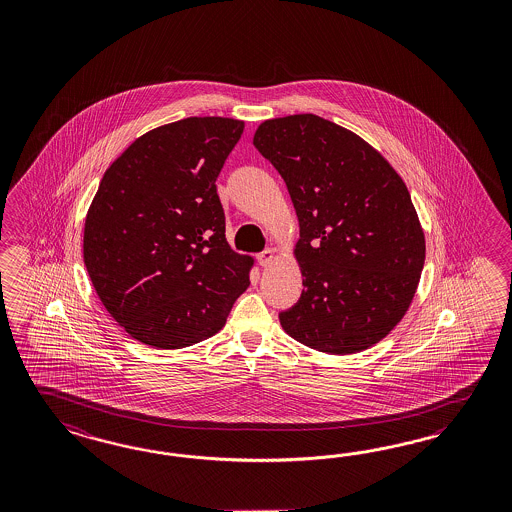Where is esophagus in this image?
Returning <instances> with one entry per match:
<instances>
[{
	"instance_id": "obj_1",
	"label": "esophagus",
	"mask_w": 512,
	"mask_h": 512,
	"mask_svg": "<svg viewBox=\"0 0 512 512\" xmlns=\"http://www.w3.org/2000/svg\"><path fill=\"white\" fill-rule=\"evenodd\" d=\"M258 260H260V265L263 267H267V265H271V263L277 260V250L275 249H267L263 250L262 254L258 256Z\"/></svg>"
}]
</instances>
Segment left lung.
Returning <instances> with one entry per match:
<instances>
[{
	"label": "left lung",
	"instance_id": "obj_1",
	"mask_svg": "<svg viewBox=\"0 0 512 512\" xmlns=\"http://www.w3.org/2000/svg\"><path fill=\"white\" fill-rule=\"evenodd\" d=\"M252 144L299 220L305 288L280 312L282 329L331 355L368 350L406 316L421 280L426 243L406 183L361 136L314 114L265 119Z\"/></svg>",
	"mask_w": 512,
	"mask_h": 512
}]
</instances>
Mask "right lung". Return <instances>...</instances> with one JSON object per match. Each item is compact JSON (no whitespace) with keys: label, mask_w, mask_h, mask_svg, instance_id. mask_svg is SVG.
Masks as SVG:
<instances>
[{"label":"right lung","mask_w":512,"mask_h":512,"mask_svg":"<svg viewBox=\"0 0 512 512\" xmlns=\"http://www.w3.org/2000/svg\"><path fill=\"white\" fill-rule=\"evenodd\" d=\"M245 121L187 117L136 138L104 172L84 226V263L132 338L181 350L219 333L254 258L226 241L217 177Z\"/></svg>","instance_id":"1"}]
</instances>
